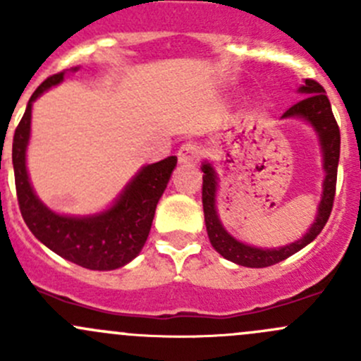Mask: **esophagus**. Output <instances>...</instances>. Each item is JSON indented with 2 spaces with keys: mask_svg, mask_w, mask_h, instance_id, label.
Wrapping results in <instances>:
<instances>
[{
  "mask_svg": "<svg viewBox=\"0 0 361 361\" xmlns=\"http://www.w3.org/2000/svg\"><path fill=\"white\" fill-rule=\"evenodd\" d=\"M199 155H201V148L195 143H183L178 150V160L181 164H194L199 160Z\"/></svg>",
  "mask_w": 361,
  "mask_h": 361,
  "instance_id": "esophagus-1",
  "label": "esophagus"
}]
</instances>
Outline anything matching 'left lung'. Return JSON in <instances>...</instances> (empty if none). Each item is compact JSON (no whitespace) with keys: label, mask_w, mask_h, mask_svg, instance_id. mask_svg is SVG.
<instances>
[{"label":"left lung","mask_w":361,"mask_h":361,"mask_svg":"<svg viewBox=\"0 0 361 361\" xmlns=\"http://www.w3.org/2000/svg\"><path fill=\"white\" fill-rule=\"evenodd\" d=\"M298 94L302 96V99L283 113L281 118H300L312 127V130L318 136L319 147H322L323 171H325L318 213H316L311 227L298 241L290 243L286 246H279V248H257V246L246 245V243L239 241L234 235L228 234L221 225L216 211V171H214L213 164H209L207 160L202 162V207L207 238H209L211 246L221 257L234 262V264L243 265V267H269V265H274L285 258L292 257L293 253L314 241L316 235L323 231L325 224L329 221L330 213H332L334 197H336L338 155H341V133H338V126L325 89L318 82L304 80V85L298 87Z\"/></svg>","instance_id":"1"}]
</instances>
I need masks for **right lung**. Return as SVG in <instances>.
Listing matches in <instances>:
<instances>
[{"label": "right lung", "instance_id": "1", "mask_svg": "<svg viewBox=\"0 0 361 361\" xmlns=\"http://www.w3.org/2000/svg\"><path fill=\"white\" fill-rule=\"evenodd\" d=\"M76 69L73 68L71 71ZM63 80L64 73H57L35 90L13 134L12 162L20 213L35 238L54 253L90 271H113L129 264L143 250L155 207L169 183L178 159L171 155L141 167L115 202L101 213L73 216L50 209L32 190L25 152L31 137L32 103Z\"/></svg>", "mask_w": 361, "mask_h": 361}]
</instances>
